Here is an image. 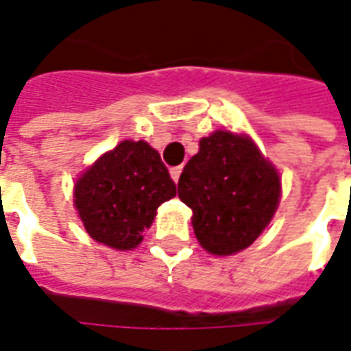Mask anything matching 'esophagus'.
Instances as JSON below:
<instances>
[{
    "mask_svg": "<svg viewBox=\"0 0 351 351\" xmlns=\"http://www.w3.org/2000/svg\"><path fill=\"white\" fill-rule=\"evenodd\" d=\"M181 171H183V166H176V168H171L170 170V176H171V180L176 181H180V176H181Z\"/></svg>",
    "mask_w": 351,
    "mask_h": 351,
    "instance_id": "obj_1",
    "label": "esophagus"
}]
</instances>
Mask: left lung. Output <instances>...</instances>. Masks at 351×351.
<instances>
[{
  "mask_svg": "<svg viewBox=\"0 0 351 351\" xmlns=\"http://www.w3.org/2000/svg\"><path fill=\"white\" fill-rule=\"evenodd\" d=\"M178 195L193 210V228L204 250L234 255L272 221L282 181L250 136L215 130L185 164Z\"/></svg>",
  "mask_w": 351,
  "mask_h": 351,
  "instance_id": "obj_1",
  "label": "left lung"
}]
</instances>
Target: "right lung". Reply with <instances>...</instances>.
<instances>
[{"mask_svg": "<svg viewBox=\"0 0 351 351\" xmlns=\"http://www.w3.org/2000/svg\"><path fill=\"white\" fill-rule=\"evenodd\" d=\"M176 183L147 141H121L77 180L73 202L86 232L113 250H134Z\"/></svg>", "mask_w": 351, "mask_h": 351, "instance_id": "1", "label": "right lung"}]
</instances>
